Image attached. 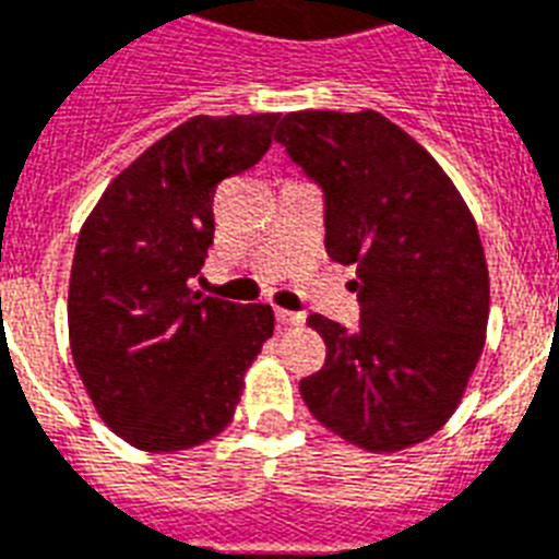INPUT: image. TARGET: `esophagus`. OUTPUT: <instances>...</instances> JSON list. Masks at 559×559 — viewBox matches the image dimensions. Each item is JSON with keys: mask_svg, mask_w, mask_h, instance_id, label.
<instances>
[{"mask_svg": "<svg viewBox=\"0 0 559 559\" xmlns=\"http://www.w3.org/2000/svg\"><path fill=\"white\" fill-rule=\"evenodd\" d=\"M275 316H278V324H284V328H289V324H301L305 322V313H293V310H275Z\"/></svg>", "mask_w": 559, "mask_h": 559, "instance_id": "obj_1", "label": "esophagus"}]
</instances>
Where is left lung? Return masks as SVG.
<instances>
[{"label":"left lung","mask_w":559,"mask_h":559,"mask_svg":"<svg viewBox=\"0 0 559 559\" xmlns=\"http://www.w3.org/2000/svg\"><path fill=\"white\" fill-rule=\"evenodd\" d=\"M275 142L324 191V246L357 263V331L313 313L328 345L301 380L307 408L368 452L435 435L459 408L485 348L490 278L476 219L459 188L389 118L305 109Z\"/></svg>","instance_id":"left-lung-1"}]
</instances>
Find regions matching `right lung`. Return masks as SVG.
I'll return each instance as SVG.
<instances>
[{
    "instance_id": "add662e5",
    "label": "right lung",
    "mask_w": 559,
    "mask_h": 559,
    "mask_svg": "<svg viewBox=\"0 0 559 559\" xmlns=\"http://www.w3.org/2000/svg\"><path fill=\"white\" fill-rule=\"evenodd\" d=\"M278 112L193 116L107 186L69 278L74 368L100 420L144 452H179L231 424L272 336L270 305L191 289L214 240V188L270 151Z\"/></svg>"
}]
</instances>
